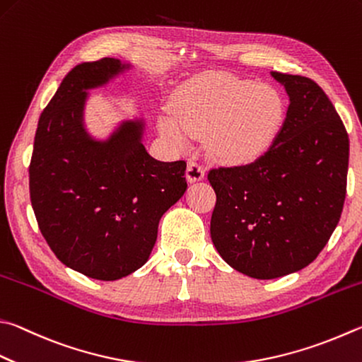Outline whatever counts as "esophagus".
<instances>
[{
	"label": "esophagus",
	"mask_w": 362,
	"mask_h": 362,
	"mask_svg": "<svg viewBox=\"0 0 362 362\" xmlns=\"http://www.w3.org/2000/svg\"><path fill=\"white\" fill-rule=\"evenodd\" d=\"M187 180L188 182H198V180H202L204 179V168L201 166L199 163L196 161H189L188 166H187Z\"/></svg>",
	"instance_id": "esophagus-1"
}]
</instances>
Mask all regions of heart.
Instances as JSON below:
<instances>
[{
  "mask_svg": "<svg viewBox=\"0 0 362 362\" xmlns=\"http://www.w3.org/2000/svg\"><path fill=\"white\" fill-rule=\"evenodd\" d=\"M173 114L158 115V129L177 148L203 136L210 155L228 163L259 158L277 139L285 104L271 85L226 74L187 82L173 96Z\"/></svg>",
  "mask_w": 362,
  "mask_h": 362,
  "instance_id": "heart-1",
  "label": "heart"
}]
</instances>
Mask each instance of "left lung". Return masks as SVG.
<instances>
[{"mask_svg": "<svg viewBox=\"0 0 362 362\" xmlns=\"http://www.w3.org/2000/svg\"><path fill=\"white\" fill-rule=\"evenodd\" d=\"M271 76L290 98L277 139L253 163L209 173L216 252L259 280L298 272L325 248L344 209L350 155L346 129L320 85Z\"/></svg>", "mask_w": 362, "mask_h": 362, "instance_id": "obj_1", "label": "left lung"}]
</instances>
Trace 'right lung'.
Masks as SVG:
<instances>
[{"label":"right lung","instance_id":"add662e5","mask_svg":"<svg viewBox=\"0 0 362 362\" xmlns=\"http://www.w3.org/2000/svg\"><path fill=\"white\" fill-rule=\"evenodd\" d=\"M131 68L103 58L71 69L39 117L30 163L31 206L52 252L104 281L146 264L161 216L187 189L185 161H158L144 147V117L124 118L106 139L87 129L90 90Z\"/></svg>","mask_w":362,"mask_h":362}]
</instances>
